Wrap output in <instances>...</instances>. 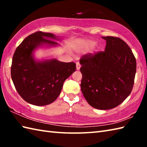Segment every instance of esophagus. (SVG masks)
Masks as SVG:
<instances>
[{"label":"esophagus","mask_w":147,"mask_h":147,"mask_svg":"<svg viewBox=\"0 0 147 147\" xmlns=\"http://www.w3.org/2000/svg\"><path fill=\"white\" fill-rule=\"evenodd\" d=\"M76 69H77V70H79L80 69V67H81V64H80V63L79 62H76Z\"/></svg>","instance_id":"34e87169"}]
</instances>
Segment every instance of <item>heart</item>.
<instances>
[{"label":"heart","instance_id":"1","mask_svg":"<svg viewBox=\"0 0 147 147\" xmlns=\"http://www.w3.org/2000/svg\"><path fill=\"white\" fill-rule=\"evenodd\" d=\"M95 42L91 41V40H88V41H86L85 42V45L86 47H92L93 45H95Z\"/></svg>","mask_w":147,"mask_h":147}]
</instances>
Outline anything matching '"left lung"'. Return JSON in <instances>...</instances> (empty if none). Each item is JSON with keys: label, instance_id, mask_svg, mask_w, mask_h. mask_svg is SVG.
Segmentation results:
<instances>
[{"label": "left lung", "instance_id": "obj_1", "mask_svg": "<svg viewBox=\"0 0 147 147\" xmlns=\"http://www.w3.org/2000/svg\"><path fill=\"white\" fill-rule=\"evenodd\" d=\"M105 51L81 57V89L88 104L107 110L123 102L132 91L136 61L127 43L118 37L102 36Z\"/></svg>", "mask_w": 147, "mask_h": 147}]
</instances>
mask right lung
<instances>
[{
  "instance_id": "add662e5",
  "label": "right lung",
  "mask_w": 147,
  "mask_h": 147,
  "mask_svg": "<svg viewBox=\"0 0 147 147\" xmlns=\"http://www.w3.org/2000/svg\"><path fill=\"white\" fill-rule=\"evenodd\" d=\"M52 33L36 32L24 39L16 49L11 68V78L22 98L31 104L42 106L57 98L64 81L76 71L73 62H62L56 59L36 62L33 52L43 43H58Z\"/></svg>"
}]
</instances>
